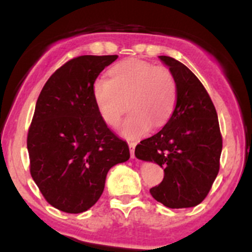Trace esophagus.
I'll return each instance as SVG.
<instances>
[{
    "instance_id": "1",
    "label": "esophagus",
    "mask_w": 252,
    "mask_h": 252,
    "mask_svg": "<svg viewBox=\"0 0 252 252\" xmlns=\"http://www.w3.org/2000/svg\"><path fill=\"white\" fill-rule=\"evenodd\" d=\"M129 148H130V155H131V158H135V147H136V142H129Z\"/></svg>"
}]
</instances>
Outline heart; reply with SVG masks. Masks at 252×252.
<instances>
[{
  "label": "heart",
  "mask_w": 252,
  "mask_h": 252,
  "mask_svg": "<svg viewBox=\"0 0 252 252\" xmlns=\"http://www.w3.org/2000/svg\"><path fill=\"white\" fill-rule=\"evenodd\" d=\"M92 94L100 116L109 126H116L126 108L130 110L121 132L136 138L152 126L158 129L168 122L175 109L178 86L167 67L129 59L116 63L109 71V79H97Z\"/></svg>",
  "instance_id": "1"
}]
</instances>
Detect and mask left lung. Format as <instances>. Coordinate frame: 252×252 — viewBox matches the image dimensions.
I'll return each instance as SVG.
<instances>
[{
	"mask_svg": "<svg viewBox=\"0 0 252 252\" xmlns=\"http://www.w3.org/2000/svg\"><path fill=\"white\" fill-rule=\"evenodd\" d=\"M178 86L175 109L158 134L135 148L140 160L162 167L160 185L150 194L169 209L199 205L209 194L219 172L222 138L215 105L195 74L174 58L158 57Z\"/></svg>",
	"mask_w": 252,
	"mask_h": 252,
	"instance_id": "left-lung-1",
	"label": "left lung"
}]
</instances>
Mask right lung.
Segmentation results:
<instances>
[{
    "label": "right lung",
    "instance_id": "right-lung-1",
    "mask_svg": "<svg viewBox=\"0 0 252 252\" xmlns=\"http://www.w3.org/2000/svg\"><path fill=\"white\" fill-rule=\"evenodd\" d=\"M118 56H80L50 77L27 136L30 170L48 204L82 213L102 195L112 166L129 160L128 143L104 122L94 99L97 77Z\"/></svg>",
    "mask_w": 252,
    "mask_h": 252
}]
</instances>
